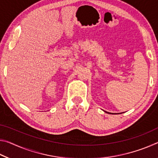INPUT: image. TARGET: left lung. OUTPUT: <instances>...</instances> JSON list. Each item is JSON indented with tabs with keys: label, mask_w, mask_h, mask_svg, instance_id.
Masks as SVG:
<instances>
[{
	"label": "left lung",
	"mask_w": 158,
	"mask_h": 158,
	"mask_svg": "<svg viewBox=\"0 0 158 158\" xmlns=\"http://www.w3.org/2000/svg\"><path fill=\"white\" fill-rule=\"evenodd\" d=\"M105 112H106V113H109V112H106V111H105ZM111 114V113H110Z\"/></svg>",
	"instance_id": "left-lung-1"
}]
</instances>
